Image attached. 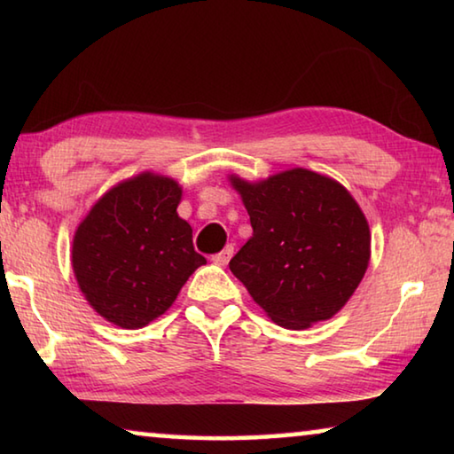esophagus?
I'll return each instance as SVG.
<instances>
[{
    "label": "esophagus",
    "mask_w": 454,
    "mask_h": 454,
    "mask_svg": "<svg viewBox=\"0 0 454 454\" xmlns=\"http://www.w3.org/2000/svg\"><path fill=\"white\" fill-rule=\"evenodd\" d=\"M232 254H234V246L228 244L224 250L218 252L216 256H212V262L218 264V266H226L230 262V258H232Z\"/></svg>",
    "instance_id": "esophagus-1"
}]
</instances>
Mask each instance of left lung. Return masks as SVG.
<instances>
[{"mask_svg": "<svg viewBox=\"0 0 454 454\" xmlns=\"http://www.w3.org/2000/svg\"><path fill=\"white\" fill-rule=\"evenodd\" d=\"M252 236L230 270L276 325L304 330L355 294L371 260V228L340 182L292 168L264 180L228 176Z\"/></svg>", "mask_w": 454, "mask_h": 454, "instance_id": "1", "label": "left lung"}]
</instances>
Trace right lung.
<instances>
[{
    "label": "right lung",
    "instance_id": "add662e5",
    "mask_svg": "<svg viewBox=\"0 0 454 454\" xmlns=\"http://www.w3.org/2000/svg\"><path fill=\"white\" fill-rule=\"evenodd\" d=\"M182 186L142 172L96 200L72 242V268L99 317L136 330L170 309L198 266L192 228L178 216Z\"/></svg>",
    "mask_w": 454,
    "mask_h": 454
}]
</instances>
